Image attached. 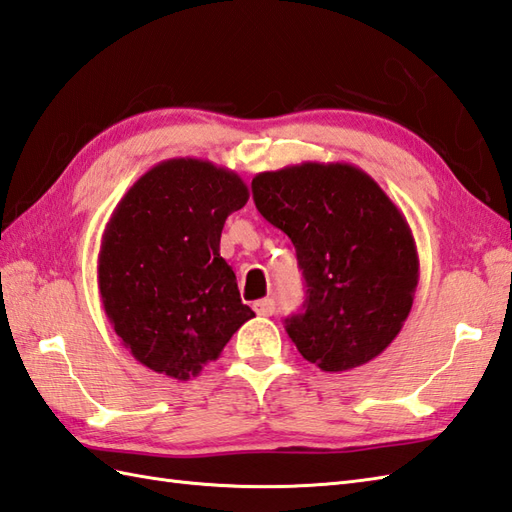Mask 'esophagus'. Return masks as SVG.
I'll use <instances>...</instances> for the list:
<instances>
[{
    "label": "esophagus",
    "instance_id": "obj_1",
    "mask_svg": "<svg viewBox=\"0 0 512 512\" xmlns=\"http://www.w3.org/2000/svg\"><path fill=\"white\" fill-rule=\"evenodd\" d=\"M254 311L260 317H269V315H274L276 304H274V300H271V298H263V300L254 302Z\"/></svg>",
    "mask_w": 512,
    "mask_h": 512
}]
</instances>
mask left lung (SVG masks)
<instances>
[{
  "instance_id": "left-lung-1",
  "label": "left lung",
  "mask_w": 512,
  "mask_h": 512,
  "mask_svg": "<svg viewBox=\"0 0 512 512\" xmlns=\"http://www.w3.org/2000/svg\"><path fill=\"white\" fill-rule=\"evenodd\" d=\"M254 203L285 232L306 280L287 317L300 355L324 372L359 368L388 348L412 311L418 252L381 186L346 162H302L252 179Z\"/></svg>"
}]
</instances>
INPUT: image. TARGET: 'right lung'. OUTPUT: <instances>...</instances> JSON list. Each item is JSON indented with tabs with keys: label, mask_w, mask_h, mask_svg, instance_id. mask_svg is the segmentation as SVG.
<instances>
[{
	"label": "right lung",
	"mask_w": 512,
	"mask_h": 512,
	"mask_svg": "<svg viewBox=\"0 0 512 512\" xmlns=\"http://www.w3.org/2000/svg\"><path fill=\"white\" fill-rule=\"evenodd\" d=\"M247 199L234 170L175 157L146 170L113 210L98 254L100 300L142 366L188 381L254 317L219 252L225 219Z\"/></svg>",
	"instance_id": "add662e5"
}]
</instances>
